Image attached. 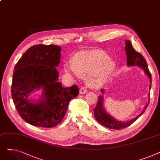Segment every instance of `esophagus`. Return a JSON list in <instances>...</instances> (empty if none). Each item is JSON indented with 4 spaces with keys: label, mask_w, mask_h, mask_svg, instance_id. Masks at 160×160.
<instances>
[{
    "label": "esophagus",
    "mask_w": 160,
    "mask_h": 160,
    "mask_svg": "<svg viewBox=\"0 0 160 160\" xmlns=\"http://www.w3.org/2000/svg\"><path fill=\"white\" fill-rule=\"evenodd\" d=\"M87 92H88V90L84 87H82L80 89V94H84V93H86Z\"/></svg>",
    "instance_id": "obj_1"
}]
</instances>
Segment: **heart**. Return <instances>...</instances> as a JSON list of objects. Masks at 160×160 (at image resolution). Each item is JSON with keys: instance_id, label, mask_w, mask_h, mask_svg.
I'll return each mask as SVG.
<instances>
[{"instance_id": "1", "label": "heart", "mask_w": 160, "mask_h": 160, "mask_svg": "<svg viewBox=\"0 0 160 160\" xmlns=\"http://www.w3.org/2000/svg\"><path fill=\"white\" fill-rule=\"evenodd\" d=\"M65 72L71 77H86L87 85L94 89L104 86L115 69L114 63L100 50L82 51L72 58V63L63 65Z\"/></svg>"}]
</instances>
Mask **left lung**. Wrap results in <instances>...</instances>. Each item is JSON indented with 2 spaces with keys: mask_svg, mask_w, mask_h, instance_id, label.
<instances>
[{
  "mask_svg": "<svg viewBox=\"0 0 160 160\" xmlns=\"http://www.w3.org/2000/svg\"><path fill=\"white\" fill-rule=\"evenodd\" d=\"M125 51H126V55H127V65L128 66H138L141 67L144 70V72L147 75L150 80V88L149 90H150L151 88V83H152V76L148 70V65L147 63V62L145 60V58L142 56L139 52H138L136 51L134 48L132 47V45L131 42L129 40L125 41ZM102 93L104 94L105 90L103 89H101ZM150 102V93L148 94V102L147 104L145 106L144 110L142 111L138 116H137L135 118L133 119L127 121V122H122L119 121L114 118L112 116L109 115L104 108V98L103 96H98V102L97 104L96 107L93 110L94 111V116L95 117L96 120L104 127L110 128V129H115V130H120L122 128H125L126 127H129L130 124H132L133 122H135L139 117L142 115V114L144 113L145 110L147 109L148 104Z\"/></svg>",
  "mask_w": 160,
  "mask_h": 160,
  "instance_id": "obj_1",
  "label": "left lung"
}]
</instances>
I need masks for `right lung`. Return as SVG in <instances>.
<instances>
[{
    "label": "right lung",
    "instance_id": "obj_1",
    "mask_svg": "<svg viewBox=\"0 0 160 160\" xmlns=\"http://www.w3.org/2000/svg\"><path fill=\"white\" fill-rule=\"evenodd\" d=\"M60 47L38 45L29 48L15 66L12 96L21 118L36 127L52 128L60 124L70 100L78 96L77 86L62 87L56 67L60 62ZM43 89L38 102L28 99L33 92Z\"/></svg>",
    "mask_w": 160,
    "mask_h": 160
}]
</instances>
